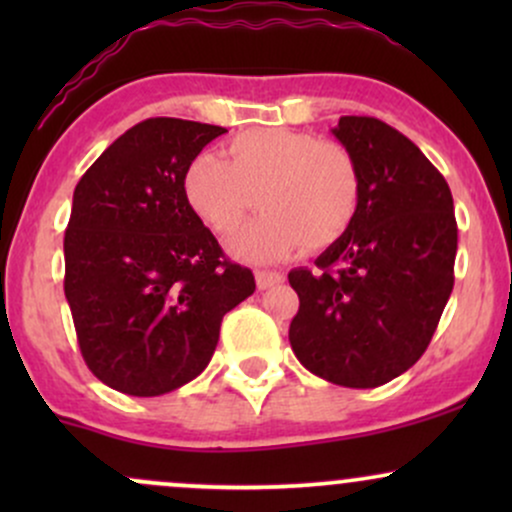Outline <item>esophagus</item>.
<instances>
[{
  "mask_svg": "<svg viewBox=\"0 0 512 512\" xmlns=\"http://www.w3.org/2000/svg\"><path fill=\"white\" fill-rule=\"evenodd\" d=\"M255 281H257V289H272V286L281 284L284 281V274L281 272H267V269H257L255 272Z\"/></svg>",
  "mask_w": 512,
  "mask_h": 512,
  "instance_id": "obj_1",
  "label": "esophagus"
}]
</instances>
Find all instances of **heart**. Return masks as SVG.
<instances>
[{"mask_svg": "<svg viewBox=\"0 0 512 512\" xmlns=\"http://www.w3.org/2000/svg\"><path fill=\"white\" fill-rule=\"evenodd\" d=\"M228 161L202 151L182 173L187 207L214 236L233 238L257 207L267 209L233 243L240 257L284 260L325 250L346 236L361 207V170L342 144L293 129L255 127L226 146Z\"/></svg>", "mask_w": 512, "mask_h": 512, "instance_id": "heart-1", "label": "heart"}]
</instances>
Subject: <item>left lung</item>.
<instances>
[{"mask_svg": "<svg viewBox=\"0 0 512 512\" xmlns=\"http://www.w3.org/2000/svg\"><path fill=\"white\" fill-rule=\"evenodd\" d=\"M361 170L354 226L289 272L298 293L293 354L342 387H378L424 356L455 284L457 221L450 187L411 139L378 117L332 129Z\"/></svg>", "mask_w": 512, "mask_h": 512, "instance_id": "8db88e82", "label": "left lung"}]
</instances>
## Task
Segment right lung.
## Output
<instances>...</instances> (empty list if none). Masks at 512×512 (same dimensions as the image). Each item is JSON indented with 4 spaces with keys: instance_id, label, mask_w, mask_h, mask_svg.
<instances>
[{
    "instance_id": "add662e5",
    "label": "right lung",
    "mask_w": 512,
    "mask_h": 512,
    "mask_svg": "<svg viewBox=\"0 0 512 512\" xmlns=\"http://www.w3.org/2000/svg\"><path fill=\"white\" fill-rule=\"evenodd\" d=\"M228 129L149 117L96 158L64 233V296L88 370L132 397L195 380L221 320L255 291L248 267L182 197L187 163Z\"/></svg>"
}]
</instances>
